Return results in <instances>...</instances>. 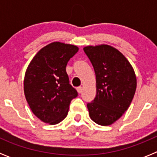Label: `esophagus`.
<instances>
[{"mask_svg":"<svg viewBox=\"0 0 157 157\" xmlns=\"http://www.w3.org/2000/svg\"><path fill=\"white\" fill-rule=\"evenodd\" d=\"M77 91H78V94H81V93L82 92V86L78 87Z\"/></svg>","mask_w":157,"mask_h":157,"instance_id":"34e87169","label":"esophagus"}]
</instances>
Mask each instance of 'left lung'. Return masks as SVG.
I'll use <instances>...</instances> for the list:
<instances>
[{"mask_svg": "<svg viewBox=\"0 0 157 157\" xmlns=\"http://www.w3.org/2000/svg\"><path fill=\"white\" fill-rule=\"evenodd\" d=\"M96 75L97 95L87 104L91 120L109 126L119 120L128 109L137 87V78L127 58L108 45L83 48Z\"/></svg>", "mask_w": 157, "mask_h": 157, "instance_id": "1", "label": "left lung"}]
</instances>
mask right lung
Returning <instances> with one entry per match:
<instances>
[{"label": "right lung", "mask_w": 157, "mask_h": 157, "mask_svg": "<svg viewBox=\"0 0 157 157\" xmlns=\"http://www.w3.org/2000/svg\"><path fill=\"white\" fill-rule=\"evenodd\" d=\"M78 51L75 45L52 42L32 59L25 73V98L32 112L51 125L64 120L78 92L69 83L66 66Z\"/></svg>", "instance_id": "right-lung-1"}]
</instances>
